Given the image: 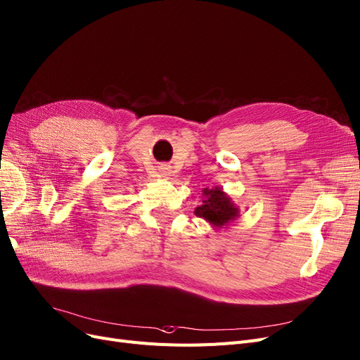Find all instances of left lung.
Masks as SVG:
<instances>
[{
    "mask_svg": "<svg viewBox=\"0 0 360 360\" xmlns=\"http://www.w3.org/2000/svg\"><path fill=\"white\" fill-rule=\"evenodd\" d=\"M203 195L205 200L194 209V214L209 222L212 227L227 229L230 222L240 217V209L222 188H205Z\"/></svg>",
    "mask_w": 360,
    "mask_h": 360,
    "instance_id": "obj_1",
    "label": "left lung"
}]
</instances>
